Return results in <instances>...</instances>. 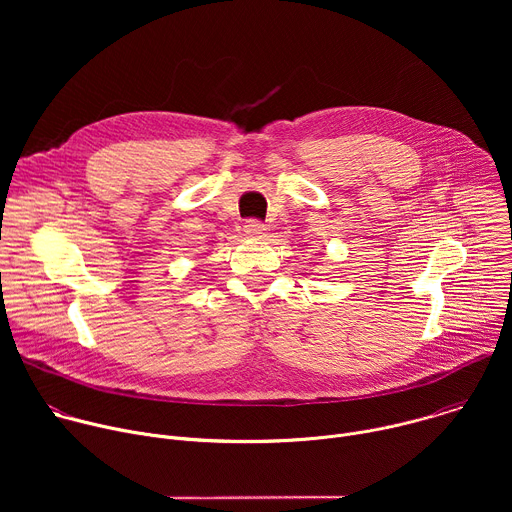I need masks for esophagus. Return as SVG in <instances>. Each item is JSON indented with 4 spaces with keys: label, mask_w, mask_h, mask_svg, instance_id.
<instances>
[{
    "label": "esophagus",
    "mask_w": 512,
    "mask_h": 512,
    "mask_svg": "<svg viewBox=\"0 0 512 512\" xmlns=\"http://www.w3.org/2000/svg\"><path fill=\"white\" fill-rule=\"evenodd\" d=\"M265 231H267L265 225L261 221H255V218H251V221L245 223V233L251 239H261L265 235Z\"/></svg>",
    "instance_id": "34e87169"
}]
</instances>
